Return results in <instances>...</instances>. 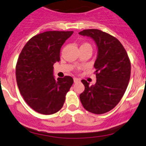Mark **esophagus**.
<instances>
[{
  "label": "esophagus",
  "instance_id": "esophagus-1",
  "mask_svg": "<svg viewBox=\"0 0 146 146\" xmlns=\"http://www.w3.org/2000/svg\"><path fill=\"white\" fill-rule=\"evenodd\" d=\"M73 80H74V83H78V82L80 81V80L79 78H73Z\"/></svg>",
  "mask_w": 146,
  "mask_h": 146
}]
</instances>
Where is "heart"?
<instances>
[{
	"label": "heart",
	"mask_w": 146,
	"mask_h": 146,
	"mask_svg": "<svg viewBox=\"0 0 146 146\" xmlns=\"http://www.w3.org/2000/svg\"><path fill=\"white\" fill-rule=\"evenodd\" d=\"M80 47H91V45L90 44V43H83L81 44V46H80Z\"/></svg>",
	"instance_id": "obj_1"
}]
</instances>
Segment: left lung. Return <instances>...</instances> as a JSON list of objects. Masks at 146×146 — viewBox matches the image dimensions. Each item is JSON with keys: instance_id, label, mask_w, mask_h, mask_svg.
I'll use <instances>...</instances> for the list:
<instances>
[{"instance_id": "1", "label": "left lung", "mask_w": 146, "mask_h": 146, "mask_svg": "<svg viewBox=\"0 0 146 146\" xmlns=\"http://www.w3.org/2000/svg\"><path fill=\"white\" fill-rule=\"evenodd\" d=\"M96 41L98 57L95 62L96 83L81 82L84 91L80 95L83 108L94 114H103L115 107L123 96L131 77V61L123 46L115 37L98 29L79 33Z\"/></svg>"}]
</instances>
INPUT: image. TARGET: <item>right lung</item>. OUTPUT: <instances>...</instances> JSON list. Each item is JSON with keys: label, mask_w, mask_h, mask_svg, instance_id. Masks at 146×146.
<instances>
[{"label": "right lung", "mask_w": 146, "mask_h": 146, "mask_svg": "<svg viewBox=\"0 0 146 146\" xmlns=\"http://www.w3.org/2000/svg\"><path fill=\"white\" fill-rule=\"evenodd\" d=\"M73 31H46L35 35L21 50L15 66L17 85L24 100L39 113L51 115L63 107L73 78H54L61 46Z\"/></svg>", "instance_id": "obj_1"}]
</instances>
